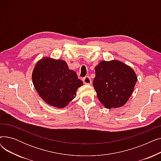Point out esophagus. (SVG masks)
Returning <instances> with one entry per match:
<instances>
[{"label": "esophagus", "instance_id": "34e87169", "mask_svg": "<svg viewBox=\"0 0 161 161\" xmlns=\"http://www.w3.org/2000/svg\"><path fill=\"white\" fill-rule=\"evenodd\" d=\"M83 81L85 84H87V85H91V84L92 83V81L89 76H86V77L84 78L83 79Z\"/></svg>", "mask_w": 161, "mask_h": 161}]
</instances>
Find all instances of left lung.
<instances>
[{
  "instance_id": "obj_1",
  "label": "left lung",
  "mask_w": 161,
  "mask_h": 161,
  "mask_svg": "<svg viewBox=\"0 0 161 161\" xmlns=\"http://www.w3.org/2000/svg\"><path fill=\"white\" fill-rule=\"evenodd\" d=\"M137 75L129 65L117 60L100 61L95 67L93 86L100 102L107 109L120 108L130 97Z\"/></svg>"
}]
</instances>
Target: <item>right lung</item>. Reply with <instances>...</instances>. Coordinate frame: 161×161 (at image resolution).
<instances>
[{
  "mask_svg": "<svg viewBox=\"0 0 161 161\" xmlns=\"http://www.w3.org/2000/svg\"><path fill=\"white\" fill-rule=\"evenodd\" d=\"M32 80L38 95L51 106L64 108L83 86L76 73L61 59L42 57L36 63Z\"/></svg>",
  "mask_w": 161,
  "mask_h": 161,
  "instance_id": "1",
  "label": "right lung"
}]
</instances>
